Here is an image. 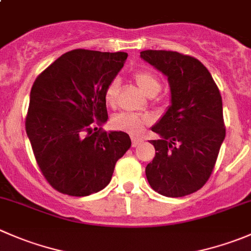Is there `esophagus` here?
<instances>
[{"label":"esophagus","mask_w":251,"mask_h":251,"mask_svg":"<svg viewBox=\"0 0 251 251\" xmlns=\"http://www.w3.org/2000/svg\"><path fill=\"white\" fill-rule=\"evenodd\" d=\"M143 142V140L142 138H136V137H133L132 138V147H137L138 145H141V143Z\"/></svg>","instance_id":"obj_1"}]
</instances>
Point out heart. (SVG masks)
<instances>
[{
  "label": "heart",
  "mask_w": 251,
  "mask_h": 251,
  "mask_svg": "<svg viewBox=\"0 0 251 251\" xmlns=\"http://www.w3.org/2000/svg\"><path fill=\"white\" fill-rule=\"evenodd\" d=\"M137 86L141 91L148 97H153L160 91V82L154 74L150 71H137L133 75ZM120 89V82L118 78L113 79L108 84L105 91L106 103L113 105L118 97ZM151 118L148 115H140L133 113H123L113 119V126L118 130L126 131L131 135H140L147 124H150Z\"/></svg>",
  "instance_id": "b5f03b06"
}]
</instances>
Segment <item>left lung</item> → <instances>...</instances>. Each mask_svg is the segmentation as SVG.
Masks as SVG:
<instances>
[{
  "instance_id": "obj_1",
  "label": "left lung",
  "mask_w": 251,
  "mask_h": 251,
  "mask_svg": "<svg viewBox=\"0 0 251 251\" xmlns=\"http://www.w3.org/2000/svg\"><path fill=\"white\" fill-rule=\"evenodd\" d=\"M141 58L162 72L170 105L152 126L155 157L146 167L153 190L167 198L189 195L211 176L226 137L222 97L200 61L176 51L145 50Z\"/></svg>"
}]
</instances>
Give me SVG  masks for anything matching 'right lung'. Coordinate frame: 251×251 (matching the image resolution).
<instances>
[{"mask_svg":"<svg viewBox=\"0 0 251 251\" xmlns=\"http://www.w3.org/2000/svg\"><path fill=\"white\" fill-rule=\"evenodd\" d=\"M126 52L69 51L41 72L30 91L25 130L49 184L70 196H88L110 182L131 147L123 131H97L108 120L105 91Z\"/></svg>","mask_w":251,"mask_h":251,"instance_id":"1","label":"right lung"}]
</instances>
